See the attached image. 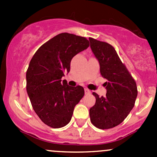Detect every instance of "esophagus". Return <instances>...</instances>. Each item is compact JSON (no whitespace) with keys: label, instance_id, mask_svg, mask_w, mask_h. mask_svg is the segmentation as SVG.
Instances as JSON below:
<instances>
[{"label":"esophagus","instance_id":"esophagus-1","mask_svg":"<svg viewBox=\"0 0 157 157\" xmlns=\"http://www.w3.org/2000/svg\"><path fill=\"white\" fill-rule=\"evenodd\" d=\"M84 91H85V94L89 95V94H90V93H91V91H90V90H88L87 88H85Z\"/></svg>","mask_w":157,"mask_h":157}]
</instances>
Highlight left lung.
Wrapping results in <instances>:
<instances>
[{"mask_svg":"<svg viewBox=\"0 0 157 157\" xmlns=\"http://www.w3.org/2000/svg\"><path fill=\"white\" fill-rule=\"evenodd\" d=\"M89 40L99 63L101 75L107 80L105 96L93 93L96 103L90 109V121L96 128L109 129L121 124L133 109L137 85L112 45L92 38Z\"/></svg>","mask_w":157,"mask_h":157,"instance_id":"left-lung-1","label":"left lung"}]
</instances>
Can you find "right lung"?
<instances>
[{
  "label": "right lung",
  "instance_id": "1",
  "mask_svg": "<svg viewBox=\"0 0 157 157\" xmlns=\"http://www.w3.org/2000/svg\"><path fill=\"white\" fill-rule=\"evenodd\" d=\"M90 45L86 38L64 33L40 47L26 71V91L35 112L53 128L67 125L75 105L84 95L83 86L67 85L71 59Z\"/></svg>",
  "mask_w": 157,
  "mask_h": 157
}]
</instances>
